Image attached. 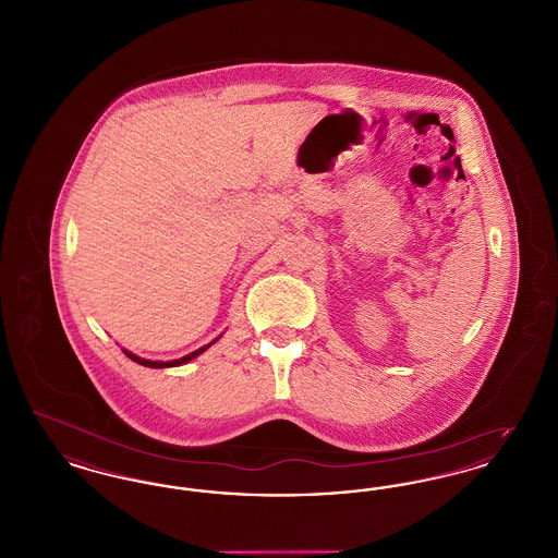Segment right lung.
<instances>
[{"instance_id": "add662e5", "label": "right lung", "mask_w": 558, "mask_h": 558, "mask_svg": "<svg viewBox=\"0 0 558 558\" xmlns=\"http://www.w3.org/2000/svg\"><path fill=\"white\" fill-rule=\"evenodd\" d=\"M209 347V345H207ZM207 347H201L198 351H194V353H190L186 357H182V360H173V362H150V360H142V357H137V355H133L130 351H125V355L133 360V362H137V364H142V366H148V368H171V366H180V364H186L190 362L192 357H196L198 353H203Z\"/></svg>"}]
</instances>
